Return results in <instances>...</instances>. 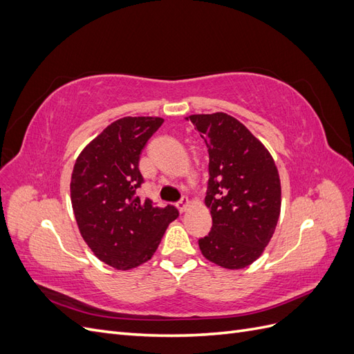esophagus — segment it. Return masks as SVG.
Listing matches in <instances>:
<instances>
[{"label":"esophagus","mask_w":354,"mask_h":354,"mask_svg":"<svg viewBox=\"0 0 354 354\" xmlns=\"http://www.w3.org/2000/svg\"><path fill=\"white\" fill-rule=\"evenodd\" d=\"M177 208H178V211L180 212H185V211H187V208H189V205H190V202H189V199L187 198H181L177 203Z\"/></svg>","instance_id":"34e87169"}]
</instances>
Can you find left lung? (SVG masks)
Instances as JSON below:
<instances>
[{
  "instance_id": "obj_1",
  "label": "left lung",
  "mask_w": 354,
  "mask_h": 354,
  "mask_svg": "<svg viewBox=\"0 0 354 354\" xmlns=\"http://www.w3.org/2000/svg\"><path fill=\"white\" fill-rule=\"evenodd\" d=\"M207 143L205 203L212 227L199 239L207 260L224 269H243L263 254L281 214V180L272 155L233 116L192 115Z\"/></svg>"
}]
</instances>
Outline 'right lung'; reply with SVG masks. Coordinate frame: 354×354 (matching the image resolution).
<instances>
[{"label": "right lung", "mask_w": 354, "mask_h": 354, "mask_svg": "<svg viewBox=\"0 0 354 354\" xmlns=\"http://www.w3.org/2000/svg\"><path fill=\"white\" fill-rule=\"evenodd\" d=\"M162 118H121L94 138L72 171L71 199L84 241L99 260L128 270L152 259L171 221L173 205L156 207L137 195L138 160Z\"/></svg>", "instance_id": "obj_1"}]
</instances>
